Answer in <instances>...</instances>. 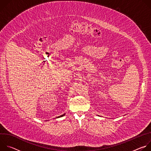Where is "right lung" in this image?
Segmentation results:
<instances>
[{
  "label": "right lung",
  "mask_w": 151,
  "mask_h": 151,
  "mask_svg": "<svg viewBox=\"0 0 151 151\" xmlns=\"http://www.w3.org/2000/svg\"><path fill=\"white\" fill-rule=\"evenodd\" d=\"M64 115H65V114H64L63 115H61V116H58V117H57L56 118H60V117H62V116H63Z\"/></svg>",
  "instance_id": "add662e5"
}]
</instances>
